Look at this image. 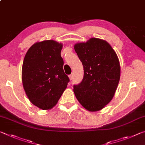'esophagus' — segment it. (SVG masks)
<instances>
[{
    "instance_id": "34e87169",
    "label": "esophagus",
    "mask_w": 145,
    "mask_h": 145,
    "mask_svg": "<svg viewBox=\"0 0 145 145\" xmlns=\"http://www.w3.org/2000/svg\"><path fill=\"white\" fill-rule=\"evenodd\" d=\"M73 73H72V74H70V75H69V78H70V79L72 80V79H73Z\"/></svg>"
}]
</instances>
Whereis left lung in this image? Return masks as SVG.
<instances>
[{"mask_svg": "<svg viewBox=\"0 0 145 145\" xmlns=\"http://www.w3.org/2000/svg\"><path fill=\"white\" fill-rule=\"evenodd\" d=\"M74 48L84 68V77L73 91L78 101L89 111H97L113 98L120 78L116 52L107 41L92 38Z\"/></svg>", "mask_w": 145, "mask_h": 145, "instance_id": "8db88e82", "label": "left lung"}]
</instances>
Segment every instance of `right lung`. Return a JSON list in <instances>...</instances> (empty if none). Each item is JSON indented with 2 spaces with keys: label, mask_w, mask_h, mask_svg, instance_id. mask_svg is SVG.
I'll return each instance as SVG.
<instances>
[{
  "label": "right lung",
  "mask_w": 145,
  "mask_h": 145,
  "mask_svg": "<svg viewBox=\"0 0 145 145\" xmlns=\"http://www.w3.org/2000/svg\"><path fill=\"white\" fill-rule=\"evenodd\" d=\"M62 44L54 40L34 43L22 65L24 90L32 104L43 110L57 104L70 79L63 70Z\"/></svg>",
  "instance_id": "1"
}]
</instances>
